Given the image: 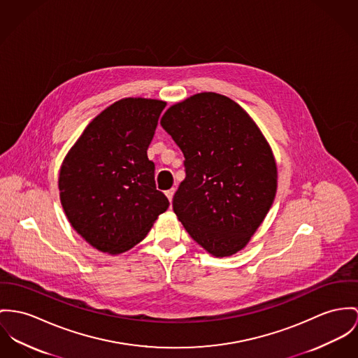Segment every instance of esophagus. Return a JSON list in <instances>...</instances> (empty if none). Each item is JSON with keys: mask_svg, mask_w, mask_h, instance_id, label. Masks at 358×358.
Here are the masks:
<instances>
[{"mask_svg": "<svg viewBox=\"0 0 358 358\" xmlns=\"http://www.w3.org/2000/svg\"><path fill=\"white\" fill-rule=\"evenodd\" d=\"M174 192H176V189H174V188H171V189L166 191V196H167V199H169V201H170V203H171V200H173V196H174Z\"/></svg>", "mask_w": 358, "mask_h": 358, "instance_id": "obj_1", "label": "esophagus"}]
</instances>
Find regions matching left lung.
Masks as SVG:
<instances>
[{
  "mask_svg": "<svg viewBox=\"0 0 358 358\" xmlns=\"http://www.w3.org/2000/svg\"><path fill=\"white\" fill-rule=\"evenodd\" d=\"M161 125L184 154L185 180L173 210L193 240L217 257L245 247L270 211L276 165L240 105L201 92L169 108Z\"/></svg>",
  "mask_w": 358,
  "mask_h": 358,
  "instance_id": "8db88e82",
  "label": "left lung"
}]
</instances>
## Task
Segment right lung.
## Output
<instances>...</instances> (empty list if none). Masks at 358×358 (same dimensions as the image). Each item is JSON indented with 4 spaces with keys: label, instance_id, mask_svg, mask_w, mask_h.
Listing matches in <instances>:
<instances>
[{
    "label": "right lung",
    "instance_id": "1",
    "mask_svg": "<svg viewBox=\"0 0 358 358\" xmlns=\"http://www.w3.org/2000/svg\"><path fill=\"white\" fill-rule=\"evenodd\" d=\"M165 106L144 98L113 103L87 125L62 162V208L73 229L102 252L136 245L169 207L147 157Z\"/></svg>",
    "mask_w": 358,
    "mask_h": 358
}]
</instances>
